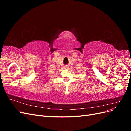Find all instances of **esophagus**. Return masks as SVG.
Here are the masks:
<instances>
[{"label":"esophagus","mask_w":131,"mask_h":131,"mask_svg":"<svg viewBox=\"0 0 131 131\" xmlns=\"http://www.w3.org/2000/svg\"><path fill=\"white\" fill-rule=\"evenodd\" d=\"M67 67H66V68H67Z\"/></svg>","instance_id":"1"}]
</instances>
